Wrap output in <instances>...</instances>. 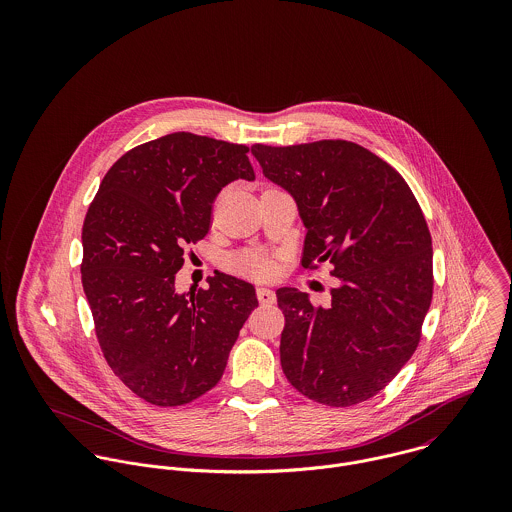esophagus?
<instances>
[{
  "label": "esophagus",
  "instance_id": "1",
  "mask_svg": "<svg viewBox=\"0 0 512 512\" xmlns=\"http://www.w3.org/2000/svg\"><path fill=\"white\" fill-rule=\"evenodd\" d=\"M256 295H258V301H260L262 305H272V303H276V292L270 290V288H258Z\"/></svg>",
  "mask_w": 512,
  "mask_h": 512
}]
</instances>
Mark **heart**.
Instances as JSON below:
<instances>
[{"instance_id": "obj_1", "label": "heart", "mask_w": 512, "mask_h": 512, "mask_svg": "<svg viewBox=\"0 0 512 512\" xmlns=\"http://www.w3.org/2000/svg\"><path fill=\"white\" fill-rule=\"evenodd\" d=\"M228 268L254 280H270L276 274V260L264 250H242L228 258Z\"/></svg>"}]
</instances>
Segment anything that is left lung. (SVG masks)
<instances>
[{
  "label": "left lung",
  "instance_id": "8db88e82",
  "mask_svg": "<svg viewBox=\"0 0 512 512\" xmlns=\"http://www.w3.org/2000/svg\"><path fill=\"white\" fill-rule=\"evenodd\" d=\"M252 153L297 201L307 228L301 266L329 262L343 282L327 307L295 288L276 292L284 374L313 402L361 404L410 361L432 303L434 250L420 203L390 163L347 140L254 144Z\"/></svg>",
  "mask_w": 512,
  "mask_h": 512
}]
</instances>
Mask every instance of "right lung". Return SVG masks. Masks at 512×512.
Listing matches in <instances>:
<instances>
[{
  "label": "right lung",
  "mask_w": 512,
  "mask_h": 512,
  "mask_svg": "<svg viewBox=\"0 0 512 512\" xmlns=\"http://www.w3.org/2000/svg\"><path fill=\"white\" fill-rule=\"evenodd\" d=\"M250 147L189 132L126 151L104 175L82 224V288L102 355L153 406L209 392L258 307L252 284L217 272L209 288L175 292L185 250L207 236L213 203L254 179Z\"/></svg>",
  "instance_id": "add662e5"
}]
</instances>
